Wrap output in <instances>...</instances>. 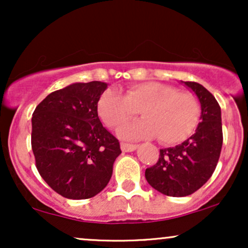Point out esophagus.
Masks as SVG:
<instances>
[{"instance_id": "1", "label": "esophagus", "mask_w": 248, "mask_h": 248, "mask_svg": "<svg viewBox=\"0 0 248 248\" xmlns=\"http://www.w3.org/2000/svg\"><path fill=\"white\" fill-rule=\"evenodd\" d=\"M136 148H138V144L124 143V142H122V143H121V149H122V152H124V153L134 152V150H135Z\"/></svg>"}]
</instances>
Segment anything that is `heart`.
<instances>
[{
  "mask_svg": "<svg viewBox=\"0 0 248 248\" xmlns=\"http://www.w3.org/2000/svg\"><path fill=\"white\" fill-rule=\"evenodd\" d=\"M98 110L102 121L113 129H119L141 112L146 119L121 128L119 134L126 139L157 136L163 144L187 140L201 119V105L192 93L156 81L132 85L126 94L105 91Z\"/></svg>",
  "mask_w": 248,
  "mask_h": 248,
  "instance_id": "b5f03b06",
  "label": "heart"
}]
</instances>
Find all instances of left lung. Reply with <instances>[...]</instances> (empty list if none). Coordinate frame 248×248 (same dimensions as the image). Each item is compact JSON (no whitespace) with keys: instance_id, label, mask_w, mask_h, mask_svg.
<instances>
[{"instance_id":"1","label":"left lung","mask_w":248,"mask_h":248,"mask_svg":"<svg viewBox=\"0 0 248 248\" xmlns=\"http://www.w3.org/2000/svg\"><path fill=\"white\" fill-rule=\"evenodd\" d=\"M184 84L191 88L201 102L202 121L196 133L183 143L160 149L157 163L147 168L144 173L154 189L170 197L189 196L203 186L217 167L223 146L218 101L198 82Z\"/></svg>"}]
</instances>
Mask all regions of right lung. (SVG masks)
I'll list each match as a JSON object with an SVG mask.
<instances>
[{
  "instance_id": "add662e5",
  "label": "right lung",
  "mask_w": 248,
  "mask_h": 248,
  "mask_svg": "<svg viewBox=\"0 0 248 248\" xmlns=\"http://www.w3.org/2000/svg\"><path fill=\"white\" fill-rule=\"evenodd\" d=\"M107 84L76 82L50 93L32 114L31 147L39 175L65 198L87 199L106 187L121 154L102 126L98 101Z\"/></svg>"
}]
</instances>
